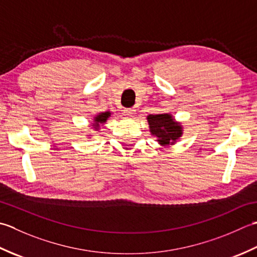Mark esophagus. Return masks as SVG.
<instances>
[{
	"mask_svg": "<svg viewBox=\"0 0 257 257\" xmlns=\"http://www.w3.org/2000/svg\"><path fill=\"white\" fill-rule=\"evenodd\" d=\"M135 112H136L135 107H131V108H125V109H124L125 115H127V116H130V117H133Z\"/></svg>",
	"mask_w": 257,
	"mask_h": 257,
	"instance_id": "34e87169",
	"label": "esophagus"
}]
</instances>
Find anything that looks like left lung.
Instances as JSON below:
<instances>
[{
	"mask_svg": "<svg viewBox=\"0 0 257 257\" xmlns=\"http://www.w3.org/2000/svg\"><path fill=\"white\" fill-rule=\"evenodd\" d=\"M151 134L161 146L174 145L183 134V126L170 113L151 114L148 117Z\"/></svg>",
	"mask_w": 257,
	"mask_h": 257,
	"instance_id": "8db88e82",
	"label": "left lung"
}]
</instances>
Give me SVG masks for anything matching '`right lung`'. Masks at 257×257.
I'll return each instance as SVG.
<instances>
[{
	"label": "right lung",
	"instance_id": "right-lung-1",
	"mask_svg": "<svg viewBox=\"0 0 257 257\" xmlns=\"http://www.w3.org/2000/svg\"><path fill=\"white\" fill-rule=\"evenodd\" d=\"M112 113L109 111H106V112H103V113H98L95 117H94L93 119V123H92V127L95 130V131H98L99 128H101V125H104L105 124V122L107 121V118L111 116Z\"/></svg>",
	"mask_w": 257,
	"mask_h": 257
}]
</instances>
